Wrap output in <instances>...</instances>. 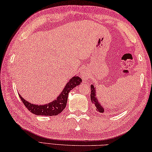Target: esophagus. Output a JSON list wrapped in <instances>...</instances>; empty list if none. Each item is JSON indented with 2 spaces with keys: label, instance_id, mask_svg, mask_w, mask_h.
I'll return each mask as SVG.
<instances>
[{
  "label": "esophagus",
  "instance_id": "esophagus-1",
  "mask_svg": "<svg viewBox=\"0 0 152 152\" xmlns=\"http://www.w3.org/2000/svg\"><path fill=\"white\" fill-rule=\"evenodd\" d=\"M81 78L83 79V80H87V79H89L90 77V74L89 71L87 70H84L81 73Z\"/></svg>",
  "mask_w": 152,
  "mask_h": 152
}]
</instances>
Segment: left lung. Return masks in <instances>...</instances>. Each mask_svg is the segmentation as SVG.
Here are the masks:
<instances>
[{
    "mask_svg": "<svg viewBox=\"0 0 152 152\" xmlns=\"http://www.w3.org/2000/svg\"><path fill=\"white\" fill-rule=\"evenodd\" d=\"M96 89L94 87V85L91 86V103L94 105L95 110L97 111L99 113H104V109L102 107V105H101L99 102H98L97 97L96 96Z\"/></svg>",
    "mask_w": 152,
    "mask_h": 152,
    "instance_id": "8db88e82",
    "label": "left lung"
}]
</instances>
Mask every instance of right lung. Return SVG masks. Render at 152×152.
<instances>
[{
	"label": "right lung",
	"instance_id": "obj_1",
	"mask_svg": "<svg viewBox=\"0 0 152 152\" xmlns=\"http://www.w3.org/2000/svg\"><path fill=\"white\" fill-rule=\"evenodd\" d=\"M81 81L82 79L79 77L78 76L73 77L66 83L65 88L63 89V91L60 94L59 96L57 98V99L53 101L52 102L46 105H39L28 103L27 101L23 99L19 94L18 95H19L20 99L24 103V105H25V107L33 114H35L37 115L45 116L57 115L58 114L62 112V111L66 107L69 91L73 89L74 87L79 86L81 83Z\"/></svg>",
	"mask_w": 152,
	"mask_h": 152
}]
</instances>
